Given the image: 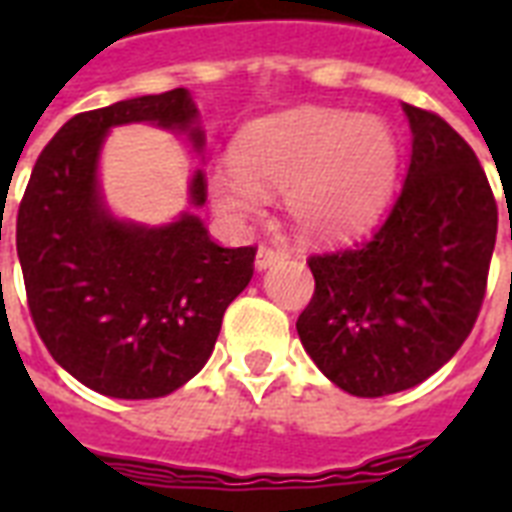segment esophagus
<instances>
[{"mask_svg":"<svg viewBox=\"0 0 512 512\" xmlns=\"http://www.w3.org/2000/svg\"><path fill=\"white\" fill-rule=\"evenodd\" d=\"M289 252L281 247H271V244H260L257 249V257H255V265L257 271H265V268H271V265L281 263V260H287Z\"/></svg>","mask_w":512,"mask_h":512,"instance_id":"esophagus-1","label":"esophagus"}]
</instances>
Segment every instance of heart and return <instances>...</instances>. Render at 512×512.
Masks as SVG:
<instances>
[{
  "mask_svg": "<svg viewBox=\"0 0 512 512\" xmlns=\"http://www.w3.org/2000/svg\"><path fill=\"white\" fill-rule=\"evenodd\" d=\"M236 162L209 172V199L223 217L244 223L284 191L292 223L311 239L364 231L396 180L398 148L388 124L335 108H295L247 124Z\"/></svg>",
  "mask_w": 512,
  "mask_h": 512,
  "instance_id": "obj_1",
  "label": "heart"
}]
</instances>
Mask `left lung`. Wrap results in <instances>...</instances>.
Instances as JSON below:
<instances>
[{
  "label": "left lung",
  "instance_id": "left-lung-1",
  "mask_svg": "<svg viewBox=\"0 0 512 512\" xmlns=\"http://www.w3.org/2000/svg\"><path fill=\"white\" fill-rule=\"evenodd\" d=\"M404 111L412 162L396 204L369 239L308 257L316 289L297 319L313 364L358 398L414 388L460 350L497 241V201L473 148L433 111Z\"/></svg>",
  "mask_w": 512,
  "mask_h": 512
}]
</instances>
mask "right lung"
Returning a JSON list of instances; mask_svg holds the SVG:
<instances>
[{
	"mask_svg": "<svg viewBox=\"0 0 512 512\" xmlns=\"http://www.w3.org/2000/svg\"><path fill=\"white\" fill-rule=\"evenodd\" d=\"M183 87L68 119L44 146L18 207L15 244L34 327L71 377L111 398H162L201 372L225 308L255 273L257 247H220L185 212L162 228L119 223L98 193V154L116 124L188 130ZM191 201H207L196 172Z\"/></svg>",
	"mask_w": 512,
	"mask_h": 512,
	"instance_id": "obj_1",
	"label": "right lung"
}]
</instances>
